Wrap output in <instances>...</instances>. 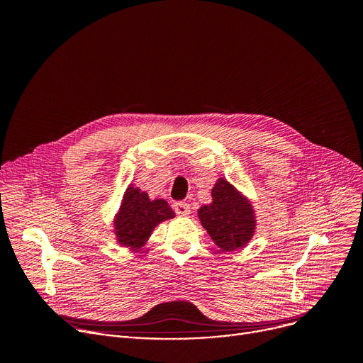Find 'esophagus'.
<instances>
[{"mask_svg": "<svg viewBox=\"0 0 363 363\" xmlns=\"http://www.w3.org/2000/svg\"><path fill=\"white\" fill-rule=\"evenodd\" d=\"M173 211H175L177 215H179V216H188L191 213V206L185 201H177L175 204H173Z\"/></svg>", "mask_w": 363, "mask_h": 363, "instance_id": "obj_1", "label": "esophagus"}]
</instances>
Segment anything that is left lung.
I'll list each match as a JSON object with an SVG mask.
<instances>
[{
	"label": "left lung",
	"mask_w": 363,
	"mask_h": 363,
	"mask_svg": "<svg viewBox=\"0 0 363 363\" xmlns=\"http://www.w3.org/2000/svg\"><path fill=\"white\" fill-rule=\"evenodd\" d=\"M197 215L213 243L224 252L247 246L257 230L252 201L224 178H218L212 203L203 204Z\"/></svg>",
	"instance_id": "left-lung-1"
}]
</instances>
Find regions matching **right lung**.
<instances>
[{
  "label": "right lung",
  "instance_id": "1",
  "mask_svg": "<svg viewBox=\"0 0 363 363\" xmlns=\"http://www.w3.org/2000/svg\"><path fill=\"white\" fill-rule=\"evenodd\" d=\"M175 218L169 203L163 199H150L147 191L130 184L123 194L113 227L120 246L139 250L151 238L154 228Z\"/></svg>",
  "mask_w": 363,
  "mask_h": 363
}]
</instances>
